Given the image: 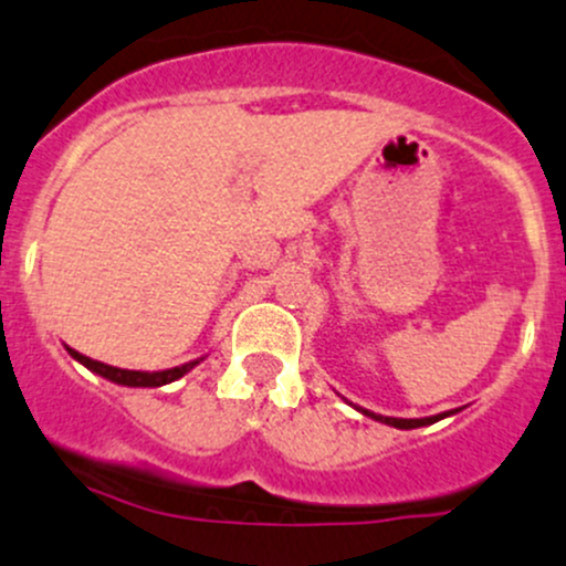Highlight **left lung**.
<instances>
[{
	"label": "left lung",
	"mask_w": 566,
	"mask_h": 566,
	"mask_svg": "<svg viewBox=\"0 0 566 566\" xmlns=\"http://www.w3.org/2000/svg\"><path fill=\"white\" fill-rule=\"evenodd\" d=\"M358 412L366 415V418L377 420V423H385V426H392V428H403V431H409V428L431 426V423H437V420H442V418H450V415H455L458 409H450V412H442V415H433V418H385V415L368 412V409H358Z\"/></svg>",
	"instance_id": "8db88e82"
}]
</instances>
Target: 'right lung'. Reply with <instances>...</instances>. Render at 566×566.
Masks as SVG:
<instances>
[{
	"instance_id": "obj_1",
	"label": "right lung",
	"mask_w": 566,
	"mask_h": 566,
	"mask_svg": "<svg viewBox=\"0 0 566 566\" xmlns=\"http://www.w3.org/2000/svg\"><path fill=\"white\" fill-rule=\"evenodd\" d=\"M67 353H70V358L83 363L88 371L99 374V377H105L108 382L124 385V388H163V385H170V382H176V379H181L184 374H189L200 360H203V358H195L189 363H181V366L165 368V371H129V368L108 366V363L86 358V355H81L78 349H73V347H67Z\"/></svg>"
}]
</instances>
